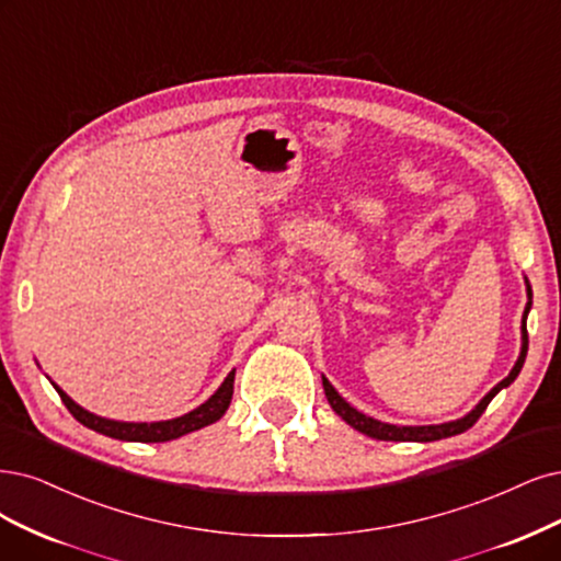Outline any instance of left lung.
<instances>
[{
    "mask_svg": "<svg viewBox=\"0 0 561 561\" xmlns=\"http://www.w3.org/2000/svg\"><path fill=\"white\" fill-rule=\"evenodd\" d=\"M525 286H527V298H529V300H527L525 314H523V325H520V330H523L520 356H517L513 369L508 371V377L502 379L500 383H496V386L488 392V396L467 413V416H462V419H458V421L439 423V425H392V423H381V421H377V419L365 416L363 411L351 407V404L340 396V392L333 388V383H330L325 377H321V379H323V390H325L328 404L333 407V411L337 413V416H340L344 423H348L354 430L367 434V437H371V439H379V442H437V439H446V437H453V434H460V432L469 430L476 421L481 419V413H483L485 407L492 402V398L496 396V392H500V390L506 388V386H511V383L517 379V375H520V369H523V365H525L527 346H529V340H527V314H529V309H531V286H529V279H527V277H525Z\"/></svg>",
    "mask_w": 561,
    "mask_h": 561,
    "instance_id": "1",
    "label": "left lung"
}]
</instances>
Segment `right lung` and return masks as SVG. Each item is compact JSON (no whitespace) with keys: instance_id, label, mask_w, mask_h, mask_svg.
Here are the masks:
<instances>
[{"instance_id":"right-lung-1","label":"right lung","mask_w":561,"mask_h":561,"mask_svg":"<svg viewBox=\"0 0 561 561\" xmlns=\"http://www.w3.org/2000/svg\"><path fill=\"white\" fill-rule=\"evenodd\" d=\"M233 379H236V369L228 371V377L224 379V383L201 407L192 409L190 413H184V416H178V419H171V421H157V423H127V421H113V419L96 416V413L76 404L55 381H50V383L59 392L61 402H65L67 409L71 411V416L85 427H90L99 434H106V437L119 439V442L159 444V442L180 439V437H184V434L217 423L226 413L228 404H231Z\"/></svg>"}]
</instances>
